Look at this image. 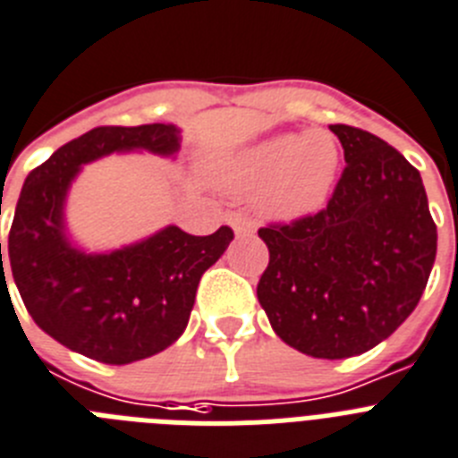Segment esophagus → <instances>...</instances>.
Masks as SVG:
<instances>
[{
    "label": "esophagus",
    "mask_w": 458,
    "mask_h": 458,
    "mask_svg": "<svg viewBox=\"0 0 458 458\" xmlns=\"http://www.w3.org/2000/svg\"><path fill=\"white\" fill-rule=\"evenodd\" d=\"M225 222L226 225H232V229L238 236H250V233H255L257 229L255 220H250L248 215H243L241 210H226Z\"/></svg>",
    "instance_id": "34e87169"
}]
</instances>
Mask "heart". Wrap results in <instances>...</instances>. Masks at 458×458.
<instances>
[{
	"label": "heart",
	"mask_w": 458,
	"mask_h": 458,
	"mask_svg": "<svg viewBox=\"0 0 458 458\" xmlns=\"http://www.w3.org/2000/svg\"><path fill=\"white\" fill-rule=\"evenodd\" d=\"M341 169V146L334 134L287 131L236 152L217 166V181L238 194H257L273 217H301L327 203Z\"/></svg>",
	"instance_id": "heart-1"
}]
</instances>
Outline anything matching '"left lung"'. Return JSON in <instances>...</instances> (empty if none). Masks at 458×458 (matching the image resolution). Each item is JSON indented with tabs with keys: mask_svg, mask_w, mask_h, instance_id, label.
<instances>
[{
	"mask_svg": "<svg viewBox=\"0 0 458 458\" xmlns=\"http://www.w3.org/2000/svg\"><path fill=\"white\" fill-rule=\"evenodd\" d=\"M345 169L327 208L259 238L268 267L257 299L289 347L318 359L363 354L424 294L437 250L420 171L380 136L331 124Z\"/></svg>",
	"mask_w": 458,
	"mask_h": 458,
	"instance_id": "1",
	"label": "left lung"
}]
</instances>
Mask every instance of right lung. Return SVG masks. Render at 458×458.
<instances>
[{
	"label": "right lung",
	"instance_id": "add662e5",
	"mask_svg": "<svg viewBox=\"0 0 458 458\" xmlns=\"http://www.w3.org/2000/svg\"><path fill=\"white\" fill-rule=\"evenodd\" d=\"M174 124L95 127L27 175L9 232L15 287L34 322L69 350L111 366L148 359L185 331L199 280L232 243V226L191 236L166 226L155 236L85 255L64 232V199L81 164L124 150L174 155ZM2 283H6L2 261Z\"/></svg>",
	"mask_w": 458,
	"mask_h": 458
}]
</instances>
